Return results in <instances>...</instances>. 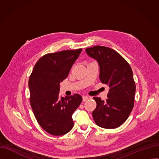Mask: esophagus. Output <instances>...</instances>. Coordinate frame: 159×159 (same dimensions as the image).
<instances>
[{"instance_id":"obj_1","label":"esophagus","mask_w":159,"mask_h":159,"mask_svg":"<svg viewBox=\"0 0 159 159\" xmlns=\"http://www.w3.org/2000/svg\"><path fill=\"white\" fill-rule=\"evenodd\" d=\"M88 99H89V97H87V96H83L82 97V101H83V102H86V101H88Z\"/></svg>"}]
</instances>
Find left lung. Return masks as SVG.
Returning a JSON list of instances; mask_svg holds the SVG:
<instances>
[{
  "mask_svg": "<svg viewBox=\"0 0 159 159\" xmlns=\"http://www.w3.org/2000/svg\"><path fill=\"white\" fill-rule=\"evenodd\" d=\"M85 50L98 63L100 80L110 87L105 102L93 97L97 102L92 113L95 122L106 129L118 128L127 120L134 106L136 86L131 66L110 48L95 46Z\"/></svg>",
  "mask_w": 159,
  "mask_h": 159,
  "instance_id": "1",
  "label": "left lung"
}]
</instances>
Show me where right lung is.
I'll return each mask as SVG.
<instances>
[{"label": "right lung", "mask_w": 159, "mask_h": 159, "mask_svg": "<svg viewBox=\"0 0 159 159\" xmlns=\"http://www.w3.org/2000/svg\"><path fill=\"white\" fill-rule=\"evenodd\" d=\"M82 49L43 56L30 77V101L33 113L42 128L52 135H63L73 128L72 115L82 101L79 94L65 98L58 96L60 82L68 77Z\"/></svg>", "instance_id": "add662e5"}]
</instances>
